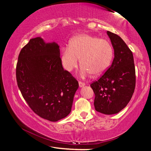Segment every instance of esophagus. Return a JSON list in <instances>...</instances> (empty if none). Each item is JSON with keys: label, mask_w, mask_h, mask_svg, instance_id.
I'll return each instance as SVG.
<instances>
[{"label": "esophagus", "mask_w": 151, "mask_h": 151, "mask_svg": "<svg viewBox=\"0 0 151 151\" xmlns=\"http://www.w3.org/2000/svg\"><path fill=\"white\" fill-rule=\"evenodd\" d=\"M78 85H79V86H80V87H83V86L85 85V83H83V82H81V81H79L78 82Z\"/></svg>", "instance_id": "1"}]
</instances>
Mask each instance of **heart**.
I'll return each instance as SVG.
<instances>
[{
    "label": "heart",
    "mask_w": 151,
    "mask_h": 151,
    "mask_svg": "<svg viewBox=\"0 0 151 151\" xmlns=\"http://www.w3.org/2000/svg\"><path fill=\"white\" fill-rule=\"evenodd\" d=\"M112 57L113 48L108 40L83 34L73 38L69 47L63 48L61 63L65 69L70 72L77 66L80 58L83 75L99 76L108 69Z\"/></svg>",
    "instance_id": "heart-1"
}]
</instances>
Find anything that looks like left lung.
I'll use <instances>...</instances> for the list:
<instances>
[{"mask_svg":"<svg viewBox=\"0 0 151 151\" xmlns=\"http://www.w3.org/2000/svg\"><path fill=\"white\" fill-rule=\"evenodd\" d=\"M114 51L112 65L98 80L91 84L96 111L118 113L127 105L134 93L136 75L132 51L121 37L107 31Z\"/></svg>","mask_w":151,"mask_h":151,"instance_id":"obj_1","label":"left lung"}]
</instances>
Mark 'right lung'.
Instances as JSON below:
<instances>
[{
  "instance_id": "add662e5",
  "label": "right lung",
  "mask_w": 151,
  "mask_h": 151,
  "mask_svg": "<svg viewBox=\"0 0 151 151\" xmlns=\"http://www.w3.org/2000/svg\"><path fill=\"white\" fill-rule=\"evenodd\" d=\"M16 76L22 96L37 115L56 122L70 113L78 83L64 70L57 43L30 39L19 53Z\"/></svg>"
}]
</instances>
